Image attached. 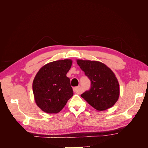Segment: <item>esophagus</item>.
Returning <instances> with one entry per match:
<instances>
[{
	"label": "esophagus",
	"mask_w": 148,
	"mask_h": 148,
	"mask_svg": "<svg viewBox=\"0 0 148 148\" xmlns=\"http://www.w3.org/2000/svg\"><path fill=\"white\" fill-rule=\"evenodd\" d=\"M73 91L76 93L78 94V95H79V94L82 93V91H81V89H80V88L79 86L73 88Z\"/></svg>",
	"instance_id": "esophagus-1"
}]
</instances>
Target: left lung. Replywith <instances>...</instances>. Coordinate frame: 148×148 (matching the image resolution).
Segmentation results:
<instances>
[{
  "label": "left lung",
  "mask_w": 148,
  "mask_h": 148,
  "mask_svg": "<svg viewBox=\"0 0 148 148\" xmlns=\"http://www.w3.org/2000/svg\"><path fill=\"white\" fill-rule=\"evenodd\" d=\"M77 62L91 81V89L81 96L97 111L112 107L120 96L119 83L113 71L99 61L78 59Z\"/></svg>",
  "instance_id": "1"
}]
</instances>
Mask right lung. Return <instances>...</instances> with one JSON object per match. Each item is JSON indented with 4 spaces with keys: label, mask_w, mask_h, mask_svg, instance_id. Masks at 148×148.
Instances as JSON below:
<instances>
[{
    "label": "right lung",
    "mask_w": 148,
    "mask_h": 148,
    "mask_svg": "<svg viewBox=\"0 0 148 148\" xmlns=\"http://www.w3.org/2000/svg\"><path fill=\"white\" fill-rule=\"evenodd\" d=\"M71 65V59L49 62L36 75L33 82L34 101L44 112L59 113L73 96L70 79L66 77Z\"/></svg>",
    "instance_id": "add662e5"
}]
</instances>
